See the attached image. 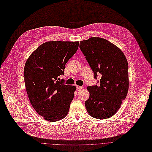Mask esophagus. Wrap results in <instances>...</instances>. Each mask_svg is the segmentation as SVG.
Here are the masks:
<instances>
[{
	"label": "esophagus",
	"instance_id": "1",
	"mask_svg": "<svg viewBox=\"0 0 152 152\" xmlns=\"http://www.w3.org/2000/svg\"><path fill=\"white\" fill-rule=\"evenodd\" d=\"M82 89H83V87H82V86H76V89H77V91H81Z\"/></svg>",
	"mask_w": 152,
	"mask_h": 152
}]
</instances>
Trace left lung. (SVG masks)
<instances>
[{
  "label": "left lung",
  "instance_id": "obj_1",
  "mask_svg": "<svg viewBox=\"0 0 152 152\" xmlns=\"http://www.w3.org/2000/svg\"><path fill=\"white\" fill-rule=\"evenodd\" d=\"M80 48L99 85L88 86L89 98L85 102L88 113L97 119H106L119 110L126 96L128 65L125 56L104 39L91 37L80 42Z\"/></svg>",
  "mask_w": 152,
  "mask_h": 152
}]
</instances>
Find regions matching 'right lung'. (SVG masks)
Listing matches in <instances>:
<instances>
[{
  "mask_svg": "<svg viewBox=\"0 0 152 152\" xmlns=\"http://www.w3.org/2000/svg\"><path fill=\"white\" fill-rule=\"evenodd\" d=\"M79 42L49 41L41 44L27 60L24 82L30 102L49 121L63 119L68 113L76 86L66 85L59 76L78 49Z\"/></svg>",
  "mask_w": 152,
  "mask_h": 152,
  "instance_id": "right-lung-1",
  "label": "right lung"
}]
</instances>
